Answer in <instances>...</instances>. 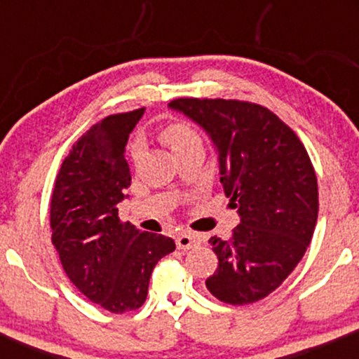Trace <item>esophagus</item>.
<instances>
[{"instance_id": "esophagus-1", "label": "esophagus", "mask_w": 359, "mask_h": 359, "mask_svg": "<svg viewBox=\"0 0 359 359\" xmlns=\"http://www.w3.org/2000/svg\"><path fill=\"white\" fill-rule=\"evenodd\" d=\"M175 243H177V248L179 250H191V248H194V246L199 245V240H197L196 234L182 233L177 236Z\"/></svg>"}]
</instances>
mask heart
<instances>
[{
    "label": "heart",
    "mask_w": 359,
    "mask_h": 359,
    "mask_svg": "<svg viewBox=\"0 0 359 359\" xmlns=\"http://www.w3.org/2000/svg\"><path fill=\"white\" fill-rule=\"evenodd\" d=\"M162 140L172 148L175 155L182 154V151L189 150L194 147H203V138L197 133L191 125L182 121H174L168 123V125L162 130ZM143 151L142 142H135L131 145V155L133 158H138Z\"/></svg>",
    "instance_id": "heart-1"
}]
</instances>
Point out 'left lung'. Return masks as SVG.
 Listing matches in <instances>:
<instances>
[{
	"mask_svg": "<svg viewBox=\"0 0 359 359\" xmlns=\"http://www.w3.org/2000/svg\"><path fill=\"white\" fill-rule=\"evenodd\" d=\"M168 106L211 137L224 194L241 217L229 240H209L219 265L205 287L233 306L265 299L297 266L316 229L319 192L306 147L255 102L179 97Z\"/></svg>",
	"mask_w": 359,
	"mask_h": 359,
	"instance_id": "1",
	"label": "left lung"
}]
</instances>
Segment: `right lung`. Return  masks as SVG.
Here are the masks:
<instances>
[{
    "label": "right lung",
    "instance_id": "1",
    "mask_svg": "<svg viewBox=\"0 0 359 359\" xmlns=\"http://www.w3.org/2000/svg\"><path fill=\"white\" fill-rule=\"evenodd\" d=\"M142 109L106 116L72 145L50 201L52 243L71 282L113 314L142 307L151 271L175 250L172 238L142 233L118 217L131 184L128 137Z\"/></svg>",
    "mask_w": 359,
    "mask_h": 359
}]
</instances>
